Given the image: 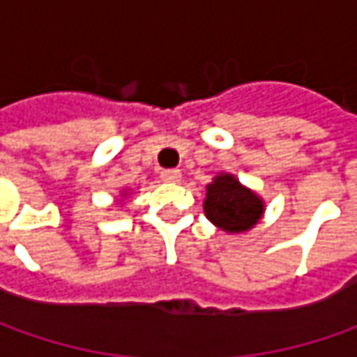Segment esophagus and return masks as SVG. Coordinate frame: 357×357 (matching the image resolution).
Masks as SVG:
<instances>
[{"label":"esophagus","instance_id":"obj_1","mask_svg":"<svg viewBox=\"0 0 357 357\" xmlns=\"http://www.w3.org/2000/svg\"><path fill=\"white\" fill-rule=\"evenodd\" d=\"M160 178L165 183H178L181 181V171L178 169H165V171H160Z\"/></svg>","mask_w":357,"mask_h":357}]
</instances>
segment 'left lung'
<instances>
[{
  "instance_id": "obj_1",
  "label": "left lung",
  "mask_w": 357,
  "mask_h": 357,
  "mask_svg": "<svg viewBox=\"0 0 357 357\" xmlns=\"http://www.w3.org/2000/svg\"><path fill=\"white\" fill-rule=\"evenodd\" d=\"M264 204L252 190L244 188L232 174H220L206 186L204 213L208 220L227 232L252 228L262 216Z\"/></svg>"
}]
</instances>
